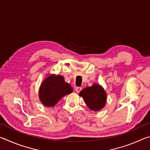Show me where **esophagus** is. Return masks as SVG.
<instances>
[{"label":"esophagus","mask_w":150,"mask_h":150,"mask_svg":"<svg viewBox=\"0 0 150 150\" xmlns=\"http://www.w3.org/2000/svg\"><path fill=\"white\" fill-rule=\"evenodd\" d=\"M81 89H82V88L80 87H76V88H75V91L76 92H77V93H79L80 91H81Z\"/></svg>","instance_id":"obj_1"}]
</instances>
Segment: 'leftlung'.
<instances>
[{"label":"left lung","mask_w":150,"mask_h":150,"mask_svg":"<svg viewBox=\"0 0 150 150\" xmlns=\"http://www.w3.org/2000/svg\"><path fill=\"white\" fill-rule=\"evenodd\" d=\"M79 95L85 100L86 105L94 111L102 109L106 104V93L103 88L97 84L83 88Z\"/></svg>","instance_id":"8db88e82"}]
</instances>
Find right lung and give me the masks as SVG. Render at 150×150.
I'll return each instance as SVG.
<instances>
[{"label": "right lung", "mask_w": 150, "mask_h": 150, "mask_svg": "<svg viewBox=\"0 0 150 150\" xmlns=\"http://www.w3.org/2000/svg\"><path fill=\"white\" fill-rule=\"evenodd\" d=\"M73 87L65 82L62 76L51 75L45 79L40 88V99L45 106H54L61 98L72 93Z\"/></svg>", "instance_id": "add662e5"}]
</instances>
